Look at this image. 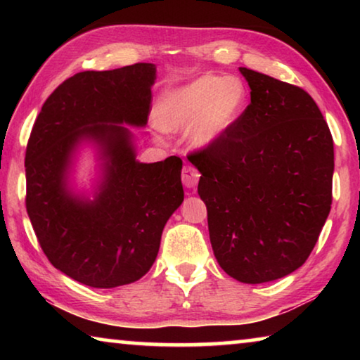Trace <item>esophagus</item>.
I'll return each mask as SVG.
<instances>
[{
  "label": "esophagus",
  "instance_id": "1",
  "mask_svg": "<svg viewBox=\"0 0 360 360\" xmlns=\"http://www.w3.org/2000/svg\"><path fill=\"white\" fill-rule=\"evenodd\" d=\"M198 179H200V173L192 165H186L182 168V184H184L187 188H193L197 186Z\"/></svg>",
  "mask_w": 360,
  "mask_h": 360
}]
</instances>
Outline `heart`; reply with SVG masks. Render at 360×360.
I'll return each instance as SVG.
<instances>
[{"label":"heart","instance_id":"b5f03b06","mask_svg":"<svg viewBox=\"0 0 360 360\" xmlns=\"http://www.w3.org/2000/svg\"><path fill=\"white\" fill-rule=\"evenodd\" d=\"M249 103L238 76L203 75L162 96L155 120L165 131H187L193 149H210L233 129Z\"/></svg>","mask_w":360,"mask_h":360}]
</instances>
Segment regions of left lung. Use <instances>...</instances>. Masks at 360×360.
<instances>
[{
  "instance_id": "obj_1",
  "label": "left lung",
  "mask_w": 360,
  "mask_h": 360,
  "mask_svg": "<svg viewBox=\"0 0 360 360\" xmlns=\"http://www.w3.org/2000/svg\"><path fill=\"white\" fill-rule=\"evenodd\" d=\"M251 105L221 141L191 155L212 251L236 281H275L311 254L332 205L333 139L304 90L240 68Z\"/></svg>"
}]
</instances>
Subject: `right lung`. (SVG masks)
<instances>
[{"label":"right lung","instance_id":"obj_1","mask_svg":"<svg viewBox=\"0 0 360 360\" xmlns=\"http://www.w3.org/2000/svg\"><path fill=\"white\" fill-rule=\"evenodd\" d=\"M154 63L84 71L42 105L27 146V212L42 251L90 288L138 281L150 270L168 219L184 202L182 160L143 163L133 131L148 124ZM94 157L87 183L78 160Z\"/></svg>","mask_w":360,"mask_h":360}]
</instances>
